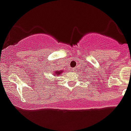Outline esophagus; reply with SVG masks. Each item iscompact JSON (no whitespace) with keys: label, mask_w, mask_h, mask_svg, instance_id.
I'll list each match as a JSON object with an SVG mask.
<instances>
[{"label":"esophagus","mask_w":131,"mask_h":131,"mask_svg":"<svg viewBox=\"0 0 131 131\" xmlns=\"http://www.w3.org/2000/svg\"><path fill=\"white\" fill-rule=\"evenodd\" d=\"M71 71H73V72H75V71H76V69H71Z\"/></svg>","instance_id":"esophagus-1"}]
</instances>
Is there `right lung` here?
I'll list each match as a JSON object with an SVG mask.
<instances>
[{"mask_svg":"<svg viewBox=\"0 0 131 131\" xmlns=\"http://www.w3.org/2000/svg\"><path fill=\"white\" fill-rule=\"evenodd\" d=\"M62 72V71H55L54 72V73L53 74V75H57V76H59V74H60V73Z\"/></svg>","mask_w":131,"mask_h":131,"instance_id":"right-lung-1","label":"right lung"}]
</instances>
